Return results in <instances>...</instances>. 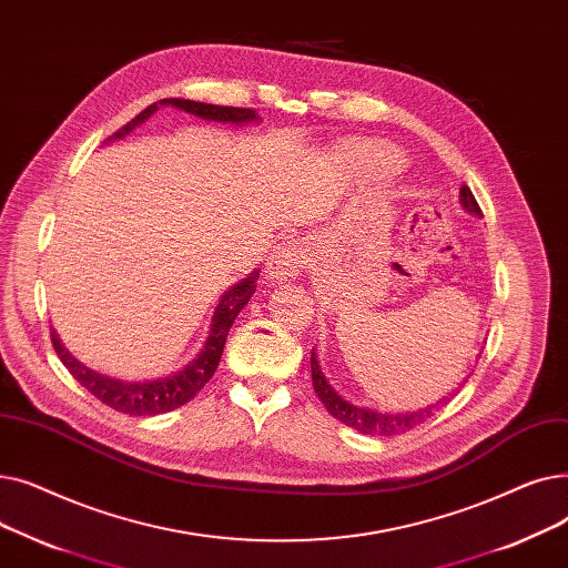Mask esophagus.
Segmentation results:
<instances>
[{
	"instance_id": "34e87169",
	"label": "esophagus",
	"mask_w": 568,
	"mask_h": 568,
	"mask_svg": "<svg viewBox=\"0 0 568 568\" xmlns=\"http://www.w3.org/2000/svg\"><path fill=\"white\" fill-rule=\"evenodd\" d=\"M307 265V250L303 242L288 240L280 245L267 261V275L277 282H291L298 277Z\"/></svg>"
}]
</instances>
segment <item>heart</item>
I'll return each instance as SVG.
<instances>
[{
  "label": "heart",
  "mask_w": 568,
  "mask_h": 568,
  "mask_svg": "<svg viewBox=\"0 0 568 568\" xmlns=\"http://www.w3.org/2000/svg\"><path fill=\"white\" fill-rule=\"evenodd\" d=\"M356 159H358V164H361L365 171H369V173H374V175H390V173H395V171L399 169V164H402L399 154H397L395 150L386 148V145L361 148V150H356Z\"/></svg>",
  "instance_id": "heart-1"
}]
</instances>
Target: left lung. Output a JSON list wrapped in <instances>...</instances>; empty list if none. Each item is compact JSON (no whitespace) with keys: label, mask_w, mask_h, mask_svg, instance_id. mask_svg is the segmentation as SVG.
Masks as SVG:
<instances>
[{"label":"left lung","mask_w":568,"mask_h":568,"mask_svg":"<svg viewBox=\"0 0 568 568\" xmlns=\"http://www.w3.org/2000/svg\"><path fill=\"white\" fill-rule=\"evenodd\" d=\"M460 205L469 214H474V217H483V212H480V207H478V203L471 194V189L465 186V184L460 186ZM312 384H314V390H316L318 399L323 402V407L328 409V414L333 418H337L339 423H344L351 429L361 432V435H372V437H393V435H399V432H407V429L416 427L418 423L429 418L432 412L439 409L442 404H446L457 393V390H450L448 395H444L435 404H427V407L416 409V412H382V409H372V407H361V404L348 402L346 397H342L331 386V382L326 379V374H323V369L318 365L316 348H312Z\"/></svg>","instance_id":"8db88e82"}]
</instances>
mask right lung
<instances>
[{"label":"right lung","instance_id":"obj_1","mask_svg":"<svg viewBox=\"0 0 568 568\" xmlns=\"http://www.w3.org/2000/svg\"><path fill=\"white\" fill-rule=\"evenodd\" d=\"M161 105H171L178 108L182 113L194 115L205 122H222V124H250V122H261V115L252 108H233V105H212V103H201V101H189V99H161L148 105L143 113H139L131 122H126L122 129H118L113 136H108L105 143L120 141L129 133L141 126L150 115H154ZM256 280H258V270L250 273L245 280H240L233 284L229 291L220 298L217 307H214L212 323L207 331V339L201 348V354L184 365L182 369L166 374V376H156V379H143V382H129V379H118V376L97 372L88 367L85 363H80L75 356H71V351L62 344L60 335L52 331V346H55L60 361L64 367L73 374V379L88 388L97 399H101L108 407L129 414V416H156V414H166L173 412L182 404H186L196 393L212 379L214 369H217L222 354H224V344L226 335L233 326L235 316L240 310L245 307L252 295L256 291Z\"/></svg>","mask_w":568,"mask_h":568}]
</instances>
